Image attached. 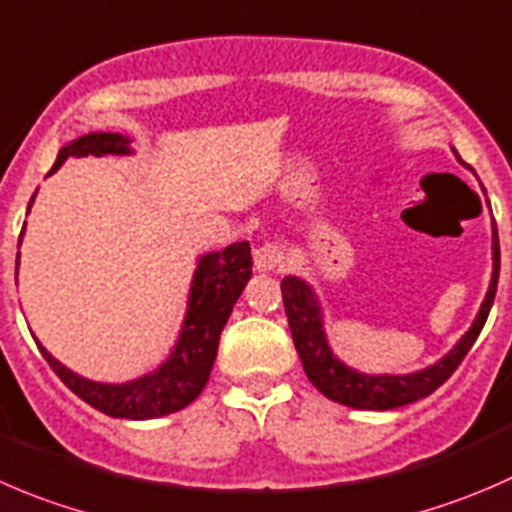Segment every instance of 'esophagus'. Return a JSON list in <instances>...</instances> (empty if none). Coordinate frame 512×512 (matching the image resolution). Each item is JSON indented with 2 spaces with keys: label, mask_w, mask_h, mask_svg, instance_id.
Instances as JSON below:
<instances>
[{
  "label": "esophagus",
  "mask_w": 512,
  "mask_h": 512,
  "mask_svg": "<svg viewBox=\"0 0 512 512\" xmlns=\"http://www.w3.org/2000/svg\"><path fill=\"white\" fill-rule=\"evenodd\" d=\"M254 263L258 271H281L283 263H286V254L278 244H263L254 251Z\"/></svg>",
  "instance_id": "obj_1"
}]
</instances>
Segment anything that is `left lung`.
I'll return each mask as SVG.
<instances>
[{"label": "left lung", "mask_w": 512, "mask_h": 512, "mask_svg": "<svg viewBox=\"0 0 512 512\" xmlns=\"http://www.w3.org/2000/svg\"><path fill=\"white\" fill-rule=\"evenodd\" d=\"M498 273L500 244L498 229H495L493 221V276H490L488 293L480 303L473 326L465 331V336L440 361L423 368V371L406 373V376H393V373L371 376V373H361L338 361L333 356L331 346H328L326 331H323V313L318 296L303 278L286 276L281 281L283 308H286L293 346H296L308 381L331 401L348 408H361V411H391V408L408 406V403H416L430 396L435 388H440L453 376V371L460 366L465 353L470 351L478 333L483 331L485 318H488L490 306H493L495 288H498Z\"/></svg>", "instance_id": "obj_1"}]
</instances>
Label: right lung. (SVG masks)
Wrapping results in <instances>:
<instances>
[{
	"mask_svg": "<svg viewBox=\"0 0 512 512\" xmlns=\"http://www.w3.org/2000/svg\"><path fill=\"white\" fill-rule=\"evenodd\" d=\"M129 144V136L111 134V131L84 134L59 149L57 164L52 166L49 174H54L69 156H77V159L79 156L106 154L126 156L131 154ZM32 201H29V209H32ZM22 236L24 229L19 234V244H22ZM251 266H254V261H251L249 241H239V244H231L226 249L201 256L199 263H196L184 326H181L174 351L156 371L134 378V381H89V378L69 371L39 341L37 346L42 356L47 358L49 366H52V371L62 378L64 386L77 393L96 411L106 413L111 418H129V421H149V418L169 416V413H176L189 406V403H194L199 393L204 391L211 368H214L216 351H219L221 331H224L231 308L239 301L246 281L251 278Z\"/></svg>",
	"mask_w": 512,
	"mask_h": 512,
	"instance_id": "obj_1",
	"label": "right lung"
}]
</instances>
